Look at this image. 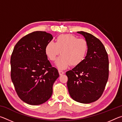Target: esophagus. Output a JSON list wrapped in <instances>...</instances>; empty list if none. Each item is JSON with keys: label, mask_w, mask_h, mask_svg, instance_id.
Wrapping results in <instances>:
<instances>
[{"label": "esophagus", "mask_w": 122, "mask_h": 122, "mask_svg": "<svg viewBox=\"0 0 122 122\" xmlns=\"http://www.w3.org/2000/svg\"><path fill=\"white\" fill-rule=\"evenodd\" d=\"M59 73L60 75H63L64 73H65V72L62 71H60V70H59Z\"/></svg>", "instance_id": "34e87169"}]
</instances>
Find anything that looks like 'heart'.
<instances>
[{
	"label": "heart",
	"instance_id": "b5f03b06",
	"mask_svg": "<svg viewBox=\"0 0 122 122\" xmlns=\"http://www.w3.org/2000/svg\"><path fill=\"white\" fill-rule=\"evenodd\" d=\"M88 44L83 39H77L72 34H62L56 42L50 41L45 47V54L51 61H54L61 51V55L55 62L60 69H65L71 65L77 66L84 61L88 51Z\"/></svg>",
	"mask_w": 122,
	"mask_h": 122
}]
</instances>
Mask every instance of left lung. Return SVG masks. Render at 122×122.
<instances>
[{
	"label": "left lung",
	"mask_w": 122,
	"mask_h": 122,
	"mask_svg": "<svg viewBox=\"0 0 122 122\" xmlns=\"http://www.w3.org/2000/svg\"><path fill=\"white\" fill-rule=\"evenodd\" d=\"M85 38L88 51L84 61L66 72L70 96L76 102L88 104L102 95L109 77V59L106 48L95 36L77 32Z\"/></svg>",
	"instance_id": "obj_1"
}]
</instances>
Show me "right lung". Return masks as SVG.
I'll return each instance as SVG.
<instances>
[{"mask_svg": "<svg viewBox=\"0 0 122 122\" xmlns=\"http://www.w3.org/2000/svg\"><path fill=\"white\" fill-rule=\"evenodd\" d=\"M52 35L36 31L16 43L11 57V77L18 96L24 102L39 105L52 95L53 86L59 76L45 54Z\"/></svg>", "mask_w": 122, "mask_h": 122, "instance_id": "add662e5", "label": "right lung"}]
</instances>
